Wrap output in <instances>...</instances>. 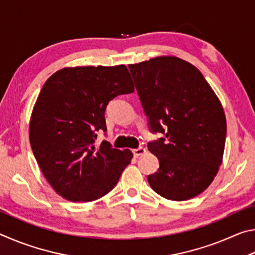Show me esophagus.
<instances>
[{
    "label": "esophagus",
    "mask_w": 255,
    "mask_h": 255,
    "mask_svg": "<svg viewBox=\"0 0 255 255\" xmlns=\"http://www.w3.org/2000/svg\"><path fill=\"white\" fill-rule=\"evenodd\" d=\"M132 153H133V155H135V156H140V155H143V154L146 153V149L144 147H138L136 149H133Z\"/></svg>",
    "instance_id": "34e87169"
}]
</instances>
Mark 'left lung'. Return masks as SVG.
<instances>
[{"mask_svg": "<svg viewBox=\"0 0 255 255\" xmlns=\"http://www.w3.org/2000/svg\"><path fill=\"white\" fill-rule=\"evenodd\" d=\"M128 66L150 128L166 137L148 144L159 161L149 185L170 200L200 195L217 174L225 148L226 117L218 97L196 66L175 56Z\"/></svg>", "mask_w": 255, "mask_h": 255, "instance_id": "1", "label": "left lung"}]
</instances>
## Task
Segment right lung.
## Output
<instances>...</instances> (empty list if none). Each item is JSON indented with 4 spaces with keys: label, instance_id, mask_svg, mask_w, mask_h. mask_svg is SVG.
<instances>
[{
    "label": "right lung",
    "instance_id": "1",
    "mask_svg": "<svg viewBox=\"0 0 255 255\" xmlns=\"http://www.w3.org/2000/svg\"><path fill=\"white\" fill-rule=\"evenodd\" d=\"M131 92L126 65L64 67L42 86L30 118V145L42 174L64 199L93 201L117 184L131 150L94 140L97 131L107 130L108 102Z\"/></svg>",
    "mask_w": 255,
    "mask_h": 255
}]
</instances>
